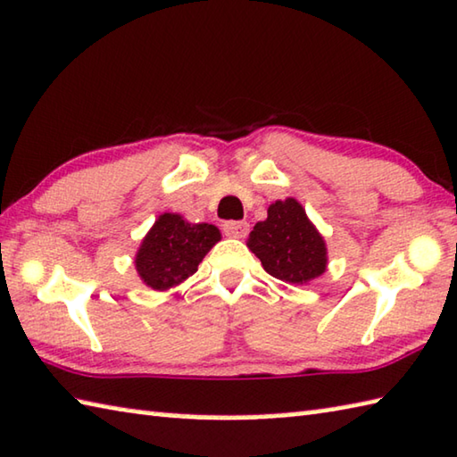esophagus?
Masks as SVG:
<instances>
[{
	"label": "esophagus",
	"mask_w": 457,
	"mask_h": 457,
	"mask_svg": "<svg viewBox=\"0 0 457 457\" xmlns=\"http://www.w3.org/2000/svg\"><path fill=\"white\" fill-rule=\"evenodd\" d=\"M223 231L229 237H245L250 231V223L248 221H226L223 223Z\"/></svg>",
	"instance_id": "esophagus-1"
}]
</instances>
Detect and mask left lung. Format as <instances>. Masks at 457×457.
<instances>
[{
    "label": "left lung",
    "instance_id": "1",
    "mask_svg": "<svg viewBox=\"0 0 457 457\" xmlns=\"http://www.w3.org/2000/svg\"><path fill=\"white\" fill-rule=\"evenodd\" d=\"M248 248L270 277L291 285H307L328 268L323 236L293 197L268 207L266 220L250 231Z\"/></svg>",
    "mask_w": 457,
    "mask_h": 457
}]
</instances>
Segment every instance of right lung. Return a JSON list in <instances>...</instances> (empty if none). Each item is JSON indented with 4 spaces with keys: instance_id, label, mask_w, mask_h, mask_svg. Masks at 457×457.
<instances>
[{
    "instance_id": "obj_1",
    "label": "right lung",
    "mask_w": 457,
    "mask_h": 457,
    "mask_svg": "<svg viewBox=\"0 0 457 457\" xmlns=\"http://www.w3.org/2000/svg\"><path fill=\"white\" fill-rule=\"evenodd\" d=\"M220 240V229L212 223H189L179 213H162L136 252V270L146 287L169 291L197 272Z\"/></svg>"
}]
</instances>
